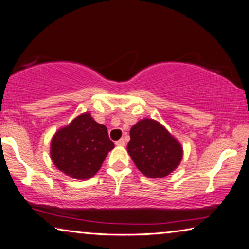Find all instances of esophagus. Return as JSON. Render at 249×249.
<instances>
[{
    "label": "esophagus",
    "instance_id": "34e87169",
    "mask_svg": "<svg viewBox=\"0 0 249 249\" xmlns=\"http://www.w3.org/2000/svg\"><path fill=\"white\" fill-rule=\"evenodd\" d=\"M115 144H116L117 146H125L126 142H125V140H124V139H121V140L116 141V142H115Z\"/></svg>",
    "mask_w": 249,
    "mask_h": 249
}]
</instances>
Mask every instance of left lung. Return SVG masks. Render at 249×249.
Here are the masks:
<instances>
[{
	"mask_svg": "<svg viewBox=\"0 0 249 249\" xmlns=\"http://www.w3.org/2000/svg\"><path fill=\"white\" fill-rule=\"evenodd\" d=\"M127 152L136 168L152 179L166 177L179 166L183 150L159 122L144 118L132 126Z\"/></svg>",
	"mask_w": 249,
	"mask_h": 249,
	"instance_id": "obj_1",
	"label": "left lung"
}]
</instances>
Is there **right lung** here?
Here are the masks:
<instances>
[{
	"instance_id": "right-lung-1",
	"label": "right lung",
	"mask_w": 249,
	"mask_h": 249,
	"mask_svg": "<svg viewBox=\"0 0 249 249\" xmlns=\"http://www.w3.org/2000/svg\"><path fill=\"white\" fill-rule=\"evenodd\" d=\"M113 148L106 126L98 124L89 113H84L55 132L50 155L61 172L73 179L86 180L98 172Z\"/></svg>"
}]
</instances>
